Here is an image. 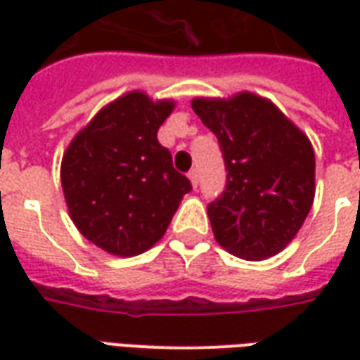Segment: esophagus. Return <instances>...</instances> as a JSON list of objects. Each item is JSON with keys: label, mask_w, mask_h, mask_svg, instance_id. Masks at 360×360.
Returning <instances> with one entry per match:
<instances>
[{"label": "esophagus", "mask_w": 360, "mask_h": 360, "mask_svg": "<svg viewBox=\"0 0 360 360\" xmlns=\"http://www.w3.org/2000/svg\"><path fill=\"white\" fill-rule=\"evenodd\" d=\"M188 179H191V183H193V187H198V183H200V177H198V172L196 169H191L188 172Z\"/></svg>", "instance_id": "obj_1"}]
</instances>
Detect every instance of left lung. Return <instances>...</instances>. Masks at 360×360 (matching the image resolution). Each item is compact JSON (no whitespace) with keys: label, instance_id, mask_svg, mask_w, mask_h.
<instances>
[{"label":"left lung","instance_id":"8db88e82","mask_svg":"<svg viewBox=\"0 0 360 360\" xmlns=\"http://www.w3.org/2000/svg\"><path fill=\"white\" fill-rule=\"evenodd\" d=\"M226 164L224 193L208 204L216 241L235 257L262 260L291 243L314 200L310 141L271 102L243 92L193 100Z\"/></svg>","mask_w":360,"mask_h":360}]
</instances>
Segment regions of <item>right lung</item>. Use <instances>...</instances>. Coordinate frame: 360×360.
Here are the masks:
<instances>
[{"label":"right lung","mask_w":360,"mask_h":360,"mask_svg":"<svg viewBox=\"0 0 360 360\" xmlns=\"http://www.w3.org/2000/svg\"><path fill=\"white\" fill-rule=\"evenodd\" d=\"M172 110L173 102L129 92L105 105L63 156L61 185L75 226L111 255L148 250L193 188L158 142Z\"/></svg>","instance_id":"right-lung-1"}]
</instances>
